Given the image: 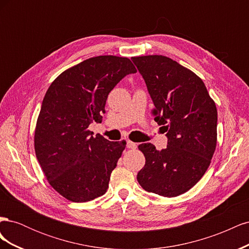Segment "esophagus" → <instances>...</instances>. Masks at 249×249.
<instances>
[{
	"mask_svg": "<svg viewBox=\"0 0 249 249\" xmlns=\"http://www.w3.org/2000/svg\"><path fill=\"white\" fill-rule=\"evenodd\" d=\"M126 147L127 148H132V149L136 148L137 147V143H135V142H133L131 140H127L126 141Z\"/></svg>",
	"mask_w": 249,
	"mask_h": 249,
	"instance_id": "34e87169",
	"label": "esophagus"
}]
</instances>
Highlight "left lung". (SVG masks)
I'll return each instance as SVG.
<instances>
[{
    "mask_svg": "<svg viewBox=\"0 0 249 249\" xmlns=\"http://www.w3.org/2000/svg\"><path fill=\"white\" fill-rule=\"evenodd\" d=\"M154 103L155 120L166 132L167 147H138L145 165L137 175L147 192L175 197L205 175L217 142V109L206 85L190 70L165 56L133 57Z\"/></svg>",
    "mask_w": 249,
    "mask_h": 249,
    "instance_id": "8db88e82",
    "label": "left lung"
}]
</instances>
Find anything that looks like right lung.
Here are the masks:
<instances>
[{
    "label": "right lung",
    "mask_w": 249,
    "mask_h": 249,
    "mask_svg": "<svg viewBox=\"0 0 249 249\" xmlns=\"http://www.w3.org/2000/svg\"><path fill=\"white\" fill-rule=\"evenodd\" d=\"M136 69L130 59L89 58L63 71L44 95L37 119L34 145L50 185L74 202L105 194L125 141L92 136L88 126L103 120L108 94Z\"/></svg>",
    "instance_id": "right-lung-1"
}]
</instances>
